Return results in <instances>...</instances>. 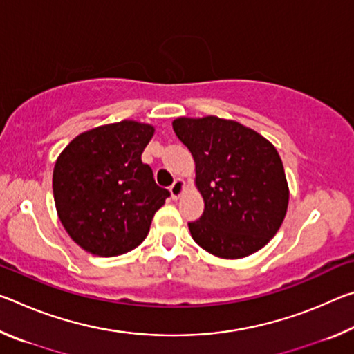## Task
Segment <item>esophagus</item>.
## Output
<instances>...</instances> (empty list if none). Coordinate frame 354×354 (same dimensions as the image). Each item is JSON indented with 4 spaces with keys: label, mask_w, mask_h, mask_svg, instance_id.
Wrapping results in <instances>:
<instances>
[{
    "label": "esophagus",
    "mask_w": 354,
    "mask_h": 354,
    "mask_svg": "<svg viewBox=\"0 0 354 354\" xmlns=\"http://www.w3.org/2000/svg\"><path fill=\"white\" fill-rule=\"evenodd\" d=\"M184 181L183 179H175V183H173L171 185H170V194H171V198H179V196H181V194H183V190H184Z\"/></svg>",
    "instance_id": "34e87169"
}]
</instances>
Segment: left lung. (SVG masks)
Segmentation results:
<instances>
[{"instance_id": "obj_1", "label": "left lung", "mask_w": 354, "mask_h": 354, "mask_svg": "<svg viewBox=\"0 0 354 354\" xmlns=\"http://www.w3.org/2000/svg\"><path fill=\"white\" fill-rule=\"evenodd\" d=\"M173 131L194 156L195 184L205 200L200 220L189 223L194 241L223 259L266 247L289 203L277 148L256 131L214 115L176 118Z\"/></svg>"}]
</instances>
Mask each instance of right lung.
<instances>
[{
    "instance_id": "add662e5",
    "label": "right lung",
    "mask_w": 354,
    "mask_h": 354,
    "mask_svg": "<svg viewBox=\"0 0 354 354\" xmlns=\"http://www.w3.org/2000/svg\"><path fill=\"white\" fill-rule=\"evenodd\" d=\"M151 124L123 120L75 137L53 171L57 215L88 253L118 256L143 242L170 192L159 187L142 153Z\"/></svg>"
}]
</instances>
